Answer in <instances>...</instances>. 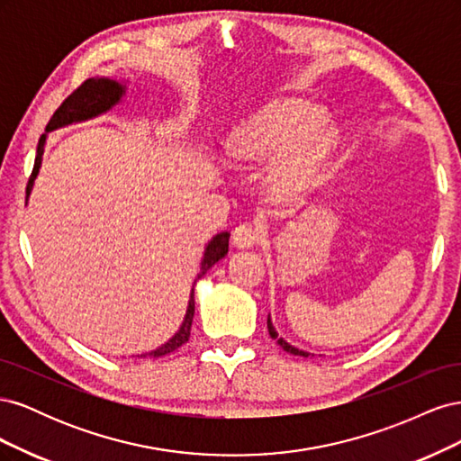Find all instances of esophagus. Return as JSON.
<instances>
[{
    "label": "esophagus",
    "mask_w": 461,
    "mask_h": 461,
    "mask_svg": "<svg viewBox=\"0 0 461 461\" xmlns=\"http://www.w3.org/2000/svg\"><path fill=\"white\" fill-rule=\"evenodd\" d=\"M259 242V232L252 225H240L232 232V244L239 249H249Z\"/></svg>",
    "instance_id": "34e87169"
}]
</instances>
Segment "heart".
Listing matches in <instances>:
<instances>
[{
	"instance_id": "b5f03b06",
	"label": "heart",
	"mask_w": 461,
	"mask_h": 461,
	"mask_svg": "<svg viewBox=\"0 0 461 461\" xmlns=\"http://www.w3.org/2000/svg\"><path fill=\"white\" fill-rule=\"evenodd\" d=\"M339 131L325 111L302 97H273L234 124L227 153L234 165L265 169V185L281 202H296L327 173Z\"/></svg>"
}]
</instances>
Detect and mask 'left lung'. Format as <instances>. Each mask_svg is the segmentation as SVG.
Returning a JSON list of instances; mask_svg holds the SVG:
<instances>
[{
	"mask_svg": "<svg viewBox=\"0 0 461 461\" xmlns=\"http://www.w3.org/2000/svg\"><path fill=\"white\" fill-rule=\"evenodd\" d=\"M267 329H269V334H271V339L273 340H276V344L283 348L285 352H288V354H292V356H302V357H308V356H313V354H310V352H305V350H300V348H296V346H292L290 342H286L283 337H278V332H276V329H275V325H273V321H271V315L267 317Z\"/></svg>",
	"mask_w": 461,
	"mask_h": 461,
	"instance_id": "1",
	"label": "left lung"
}]
</instances>
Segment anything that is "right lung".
<instances>
[{
  "label": "right lung",
  "instance_id": "obj_1",
  "mask_svg": "<svg viewBox=\"0 0 461 461\" xmlns=\"http://www.w3.org/2000/svg\"><path fill=\"white\" fill-rule=\"evenodd\" d=\"M127 92H129V80H115V78H109V77H92V78L82 82V86L67 97V100L61 104V107L55 111L53 117L50 119L46 132L40 136V142H38V148H36L34 169H32V175L29 178V186H26V200L31 198L32 188H34V180L40 173L41 156H44L48 134L53 132V131H58V129L68 127V124L85 122V121H90V119H95V117H102V115L109 113V111H113L117 105L122 104ZM229 239H230V232L222 230V232H217L213 239L205 244L203 258L200 261V271H198V276H196V281H194V285H196L200 278L209 269H212L217 261H221L222 258L229 254ZM194 285H192V290H190V298H188L183 325L178 327V330L165 344L156 348V350L140 354L138 357H161V356L175 352L176 348H180L185 342H188L192 319H194V310H196V308H194Z\"/></svg>",
  "mask_w": 461,
  "mask_h": 461
}]
</instances>
